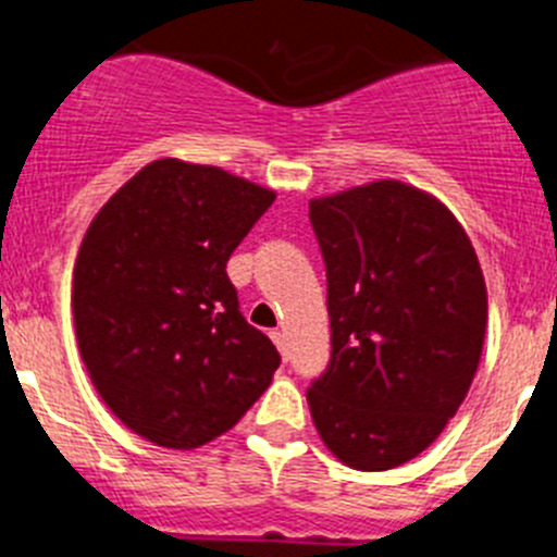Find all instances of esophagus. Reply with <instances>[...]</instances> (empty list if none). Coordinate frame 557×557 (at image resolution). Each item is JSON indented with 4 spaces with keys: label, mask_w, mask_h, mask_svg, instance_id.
<instances>
[{
    "label": "esophagus",
    "mask_w": 557,
    "mask_h": 557,
    "mask_svg": "<svg viewBox=\"0 0 557 557\" xmlns=\"http://www.w3.org/2000/svg\"><path fill=\"white\" fill-rule=\"evenodd\" d=\"M272 341L277 344L280 352L285 355V333H283V330H272Z\"/></svg>",
    "instance_id": "34e87169"
}]
</instances>
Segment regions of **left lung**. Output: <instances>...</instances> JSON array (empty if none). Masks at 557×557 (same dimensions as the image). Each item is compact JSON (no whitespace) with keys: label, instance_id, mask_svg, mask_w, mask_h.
Masks as SVG:
<instances>
[{"label":"left lung","instance_id":"1","mask_svg":"<svg viewBox=\"0 0 557 557\" xmlns=\"http://www.w3.org/2000/svg\"><path fill=\"white\" fill-rule=\"evenodd\" d=\"M327 269L330 363L308 388L330 453L383 472L438 438L478 372L485 280L438 199L397 180L310 202Z\"/></svg>","mask_w":557,"mask_h":557}]
</instances>
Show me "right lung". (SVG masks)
<instances>
[{
	"label": "right lung",
	"mask_w": 557,
	"mask_h": 557,
	"mask_svg": "<svg viewBox=\"0 0 557 557\" xmlns=\"http://www.w3.org/2000/svg\"><path fill=\"white\" fill-rule=\"evenodd\" d=\"M274 191L216 166L154 160L108 199L74 263V327L99 397L172 449L227 433L280 352L244 319L227 260Z\"/></svg>",
	"instance_id": "1"
}]
</instances>
